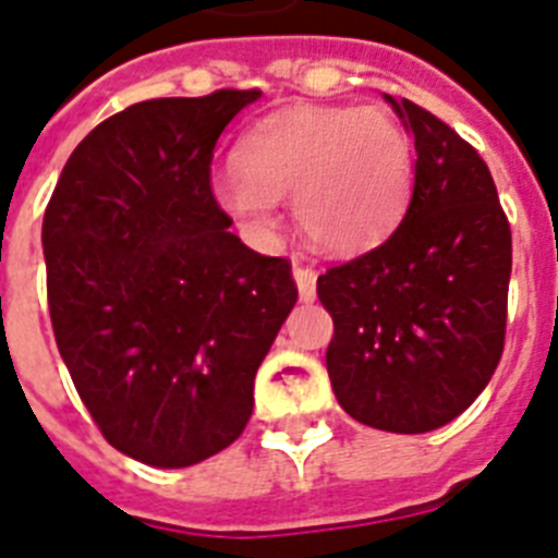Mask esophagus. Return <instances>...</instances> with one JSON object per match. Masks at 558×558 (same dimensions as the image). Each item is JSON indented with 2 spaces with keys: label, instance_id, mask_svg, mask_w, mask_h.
Here are the masks:
<instances>
[{
  "label": "esophagus",
  "instance_id": "obj_1",
  "mask_svg": "<svg viewBox=\"0 0 558 558\" xmlns=\"http://www.w3.org/2000/svg\"><path fill=\"white\" fill-rule=\"evenodd\" d=\"M295 275V283H298V295L304 304H313L315 301V283H318V271L310 269V266H295L292 269Z\"/></svg>",
  "mask_w": 558,
  "mask_h": 558
}]
</instances>
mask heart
<instances>
[{
    "label": "heart",
    "instance_id": "obj_1",
    "mask_svg": "<svg viewBox=\"0 0 558 558\" xmlns=\"http://www.w3.org/2000/svg\"><path fill=\"white\" fill-rule=\"evenodd\" d=\"M236 168L210 179V196L248 234L278 222V199L327 254H362L399 226L414 185V147L376 107H289L236 142Z\"/></svg>",
    "mask_w": 558,
    "mask_h": 558
}]
</instances>
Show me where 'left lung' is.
Here are the masks:
<instances>
[{
	"label": "left lung",
	"instance_id": "8db88e82",
	"mask_svg": "<svg viewBox=\"0 0 558 558\" xmlns=\"http://www.w3.org/2000/svg\"><path fill=\"white\" fill-rule=\"evenodd\" d=\"M385 100L414 135V193L385 243L318 278L336 327L327 373L353 420L425 434L463 414L498 367L512 236L475 147L411 100Z\"/></svg>",
	"mask_w": 558,
	"mask_h": 558
}]
</instances>
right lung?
Wrapping results in <instances>:
<instances>
[{
  "label": "right lung",
  "instance_id": "1",
  "mask_svg": "<svg viewBox=\"0 0 558 558\" xmlns=\"http://www.w3.org/2000/svg\"><path fill=\"white\" fill-rule=\"evenodd\" d=\"M219 89L107 118L65 161L43 217L57 350L109 446L182 469L243 434L254 373L298 301L292 266L231 234L210 196Z\"/></svg>",
  "mask_w": 558,
  "mask_h": 558
}]
</instances>
